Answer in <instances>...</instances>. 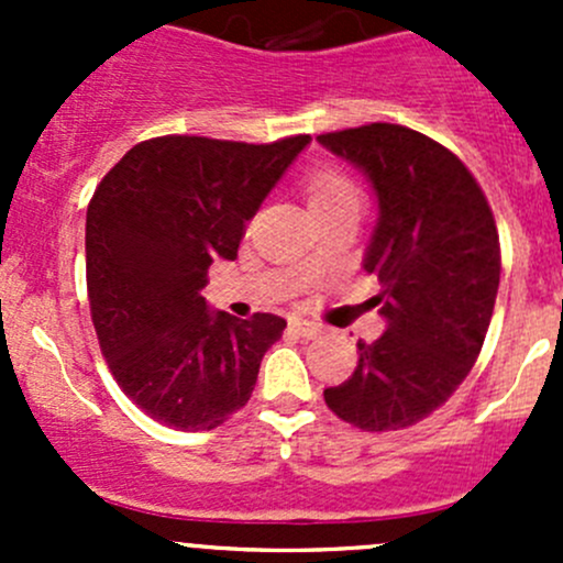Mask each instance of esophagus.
Listing matches in <instances>:
<instances>
[{
    "instance_id": "1",
    "label": "esophagus",
    "mask_w": 563,
    "mask_h": 563,
    "mask_svg": "<svg viewBox=\"0 0 563 563\" xmlns=\"http://www.w3.org/2000/svg\"><path fill=\"white\" fill-rule=\"evenodd\" d=\"M291 327L297 329V332L302 334V338H316V334H321V323L305 321V318H294Z\"/></svg>"
}]
</instances>
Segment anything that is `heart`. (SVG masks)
Segmentation results:
<instances>
[{
	"label": "heart",
	"instance_id": "obj_1",
	"mask_svg": "<svg viewBox=\"0 0 563 563\" xmlns=\"http://www.w3.org/2000/svg\"><path fill=\"white\" fill-rule=\"evenodd\" d=\"M351 198H356V187L351 185L343 174L332 172V168H321V172L310 174L308 179L310 209L332 207V203L351 201Z\"/></svg>",
	"mask_w": 563,
	"mask_h": 563
}]
</instances>
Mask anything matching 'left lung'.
<instances>
[{
  "instance_id": "1",
  "label": "left lung",
  "mask_w": 563,
  "mask_h": 563,
  "mask_svg": "<svg viewBox=\"0 0 563 563\" xmlns=\"http://www.w3.org/2000/svg\"><path fill=\"white\" fill-rule=\"evenodd\" d=\"M371 181L378 220L362 269L384 334L360 340L349 382L323 400L362 430H400L450 400L479 356L501 275L493 212L468 168L417 130L365 124L318 135Z\"/></svg>"
}]
</instances>
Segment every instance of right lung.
<instances>
[{"label": "right lung", "instance_id": "add662e5", "mask_svg": "<svg viewBox=\"0 0 563 563\" xmlns=\"http://www.w3.org/2000/svg\"><path fill=\"white\" fill-rule=\"evenodd\" d=\"M310 135L240 144L201 135L141 141L87 209V288L113 378L155 422L212 430L250 400L286 321H250L201 297L207 269L234 261L245 223Z\"/></svg>", "mask_w": 563, "mask_h": 563}]
</instances>
